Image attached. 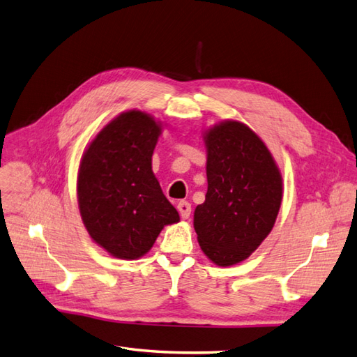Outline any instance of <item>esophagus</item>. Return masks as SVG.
I'll return each mask as SVG.
<instances>
[{"label": "esophagus", "instance_id": "esophagus-1", "mask_svg": "<svg viewBox=\"0 0 357 357\" xmlns=\"http://www.w3.org/2000/svg\"><path fill=\"white\" fill-rule=\"evenodd\" d=\"M178 211L181 214V217L184 218V220H187L191 214V204L187 202V200H181V202L178 204Z\"/></svg>", "mask_w": 357, "mask_h": 357}]
</instances>
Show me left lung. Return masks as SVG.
<instances>
[{
	"mask_svg": "<svg viewBox=\"0 0 357 357\" xmlns=\"http://www.w3.org/2000/svg\"><path fill=\"white\" fill-rule=\"evenodd\" d=\"M208 191L195 209L200 249L220 267L235 266L259 248L276 222L283 184L271 152L238 121L204 132Z\"/></svg>",
	"mask_w": 357,
	"mask_h": 357,
	"instance_id": "8db88e82",
	"label": "left lung"
}]
</instances>
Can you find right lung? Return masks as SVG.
Here are the masks:
<instances>
[{"label":"right lung","mask_w":357,"mask_h":357,"mask_svg":"<svg viewBox=\"0 0 357 357\" xmlns=\"http://www.w3.org/2000/svg\"><path fill=\"white\" fill-rule=\"evenodd\" d=\"M161 131L151 114L130 109L109 121L81 157L79 214L90 238L114 258H142L164 226L179 222L152 172Z\"/></svg>","instance_id":"obj_1"}]
</instances>
